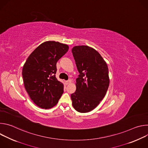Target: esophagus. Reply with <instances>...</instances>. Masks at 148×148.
I'll use <instances>...</instances> for the list:
<instances>
[{
	"label": "esophagus",
	"instance_id": "esophagus-1",
	"mask_svg": "<svg viewBox=\"0 0 148 148\" xmlns=\"http://www.w3.org/2000/svg\"><path fill=\"white\" fill-rule=\"evenodd\" d=\"M71 81L70 79V80H68V81H66V85H69V84H70L71 83Z\"/></svg>",
	"mask_w": 148,
	"mask_h": 148
}]
</instances>
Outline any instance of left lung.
Returning <instances> with one entry per match:
<instances>
[{"mask_svg":"<svg viewBox=\"0 0 148 148\" xmlns=\"http://www.w3.org/2000/svg\"><path fill=\"white\" fill-rule=\"evenodd\" d=\"M72 53L79 73L76 90L71 98L74 108L81 113L95 108L107 93L110 84L107 62L94 49L76 46Z\"/></svg>","mask_w":148,"mask_h":148,"instance_id":"1","label":"left lung"}]
</instances>
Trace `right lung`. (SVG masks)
I'll return each mask as SVG.
<instances>
[{
	"label": "right lung",
	"mask_w": 148,
	"mask_h": 148,
	"mask_svg": "<svg viewBox=\"0 0 148 148\" xmlns=\"http://www.w3.org/2000/svg\"><path fill=\"white\" fill-rule=\"evenodd\" d=\"M67 45L47 41L29 56L22 69L25 88L38 107L51 108L64 92V85L56 77V64L69 50Z\"/></svg>",
	"instance_id": "right-lung-1"
}]
</instances>
